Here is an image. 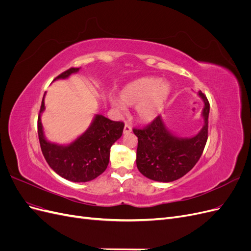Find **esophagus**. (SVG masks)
Masks as SVG:
<instances>
[{
	"label": "esophagus",
	"instance_id": "obj_1",
	"mask_svg": "<svg viewBox=\"0 0 251 251\" xmlns=\"http://www.w3.org/2000/svg\"><path fill=\"white\" fill-rule=\"evenodd\" d=\"M132 131V126L128 125V124H126L125 125V127H124V133L125 134H127V133H130Z\"/></svg>",
	"mask_w": 251,
	"mask_h": 251
}]
</instances>
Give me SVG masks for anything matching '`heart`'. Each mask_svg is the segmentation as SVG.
Instances as JSON below:
<instances>
[{"label":"heart","mask_w":251,"mask_h":251,"mask_svg":"<svg viewBox=\"0 0 251 251\" xmlns=\"http://www.w3.org/2000/svg\"><path fill=\"white\" fill-rule=\"evenodd\" d=\"M170 92L169 83L160 78L141 77L126 85L120 91L119 98L124 105H136V115L138 119L151 121L162 110ZM122 105L117 101L114 102L117 109H123Z\"/></svg>","instance_id":"b5f03b06"}]
</instances>
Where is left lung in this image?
Returning a JSON list of instances; mask_svg holds the SVG:
<instances>
[{
  "label": "left lung",
  "mask_w": 251,
  "mask_h": 251,
  "mask_svg": "<svg viewBox=\"0 0 251 251\" xmlns=\"http://www.w3.org/2000/svg\"><path fill=\"white\" fill-rule=\"evenodd\" d=\"M204 101L202 130L192 138H179L165 127L161 116H157L142 128H133L138 137L136 163L139 172L149 179L172 182L191 171L203 153L208 137L209 102L199 92Z\"/></svg>",
  "instance_id": "left-lung-1"
}]
</instances>
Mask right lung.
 Returning a JSON list of instances; mask_svg holds the SVG:
<instances>
[{
	"label": "right lung",
	"instance_id": "add662e5",
	"mask_svg": "<svg viewBox=\"0 0 251 251\" xmlns=\"http://www.w3.org/2000/svg\"><path fill=\"white\" fill-rule=\"evenodd\" d=\"M78 70L79 68H70L54 80L66 78ZM44 109L43 97L37 119V134L42 153L50 168L60 177L73 182L91 181L102 174L109 164L111 147L123 135V121H113L102 115H96L92 125L80 137L69 146L62 147L44 137L41 123V113Z\"/></svg>",
	"mask_w": 251,
	"mask_h": 251
}]
</instances>
